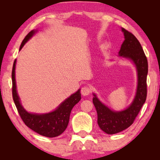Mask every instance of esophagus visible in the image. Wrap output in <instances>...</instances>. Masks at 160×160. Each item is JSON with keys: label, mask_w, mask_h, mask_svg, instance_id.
Masks as SVG:
<instances>
[{"label": "esophagus", "mask_w": 160, "mask_h": 160, "mask_svg": "<svg viewBox=\"0 0 160 160\" xmlns=\"http://www.w3.org/2000/svg\"><path fill=\"white\" fill-rule=\"evenodd\" d=\"M91 93V89L88 86H85L81 89V94L83 96H88Z\"/></svg>", "instance_id": "esophagus-1"}]
</instances>
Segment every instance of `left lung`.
<instances>
[{"label": "left lung", "instance_id": "8db88e82", "mask_svg": "<svg viewBox=\"0 0 160 160\" xmlns=\"http://www.w3.org/2000/svg\"><path fill=\"white\" fill-rule=\"evenodd\" d=\"M121 30L125 39L121 45L118 56L132 61L137 70L138 85L131 104L122 111L109 109L93 93L92 102L97 113V123L103 131L110 135L122 131L132 125L147 97V58L137 38L124 28H121Z\"/></svg>", "mask_w": 160, "mask_h": 160}]
</instances>
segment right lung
I'll return each instance as SVG.
<instances>
[{"instance_id":"1","label":"right lung","mask_w":160,"mask_h":160,"mask_svg":"<svg viewBox=\"0 0 160 160\" xmlns=\"http://www.w3.org/2000/svg\"><path fill=\"white\" fill-rule=\"evenodd\" d=\"M37 32V29L32 30L27 35L20 45V51ZM15 66L16 59L13 63L12 70V98L19 114L24 123L32 131L45 137L54 138L63 133L68 125L72 109L81 99L80 90H78L76 92L65 99L53 112L46 113H29L24 109L21 104L20 97L18 94L15 81Z\"/></svg>"}]
</instances>
